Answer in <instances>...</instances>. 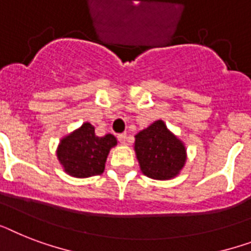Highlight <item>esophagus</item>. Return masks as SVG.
I'll use <instances>...</instances> for the list:
<instances>
[{"label":"esophagus","instance_id":"1","mask_svg":"<svg viewBox=\"0 0 251 251\" xmlns=\"http://www.w3.org/2000/svg\"><path fill=\"white\" fill-rule=\"evenodd\" d=\"M119 140L121 142L122 144H125L126 142H127V134H120Z\"/></svg>","mask_w":251,"mask_h":251}]
</instances>
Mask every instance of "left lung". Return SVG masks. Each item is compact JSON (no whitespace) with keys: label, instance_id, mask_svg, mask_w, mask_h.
Here are the masks:
<instances>
[{"label":"left lung","instance_id":"1","mask_svg":"<svg viewBox=\"0 0 251 251\" xmlns=\"http://www.w3.org/2000/svg\"><path fill=\"white\" fill-rule=\"evenodd\" d=\"M134 150L142 173L157 180L175 178L187 161L183 142L161 120L136 134Z\"/></svg>","mask_w":251,"mask_h":251}]
</instances>
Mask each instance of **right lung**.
Wrapping results in <instances>:
<instances>
[{
  "instance_id": "right-lung-1",
  "label": "right lung",
  "mask_w": 251,
  "mask_h": 251,
  "mask_svg": "<svg viewBox=\"0 0 251 251\" xmlns=\"http://www.w3.org/2000/svg\"><path fill=\"white\" fill-rule=\"evenodd\" d=\"M117 139L112 134L95 135L89 122L64 136L58 146L56 156L67 174L75 178H89L104 172L105 161Z\"/></svg>"
}]
</instances>
